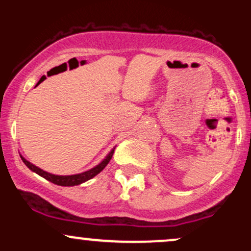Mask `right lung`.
I'll return each mask as SVG.
<instances>
[{"label": "right lung", "mask_w": 251, "mask_h": 251, "mask_svg": "<svg viewBox=\"0 0 251 251\" xmlns=\"http://www.w3.org/2000/svg\"><path fill=\"white\" fill-rule=\"evenodd\" d=\"M113 152L114 150H112L111 152H109V154L107 157L105 158V159L102 160L101 163L99 164V165H97L96 168L91 169L89 171H86V172H82V174H79V175H72V176H55V175H51V174H48V172L43 171V170L39 169L37 166L33 165V164L28 162V160H25L24 157L21 155V159L24 160V163L25 165L29 168L31 171H34L35 174L40 175L41 177L45 178V179L51 181V183L56 184V185H61V186H74V185H79V184L83 183V181L91 179V178H93L94 176H97L99 172H101L103 169H105V166L107 165L109 163V160L112 159V155H113Z\"/></svg>", "instance_id": "right-lung-1"}]
</instances>
